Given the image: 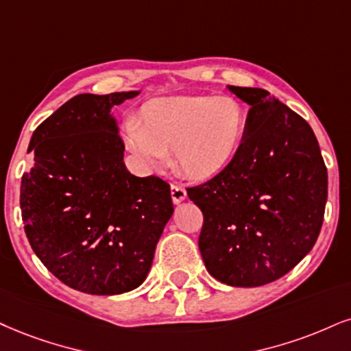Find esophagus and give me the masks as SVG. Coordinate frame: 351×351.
Here are the masks:
<instances>
[{
    "label": "esophagus",
    "instance_id": "esophagus-1",
    "mask_svg": "<svg viewBox=\"0 0 351 351\" xmlns=\"http://www.w3.org/2000/svg\"><path fill=\"white\" fill-rule=\"evenodd\" d=\"M171 197H172V202H174V203L184 202L185 197H187V190H185L182 185L172 184L171 185Z\"/></svg>",
    "mask_w": 351,
    "mask_h": 351
}]
</instances>
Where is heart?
Masks as SVG:
<instances>
[{"instance_id": "heart-1", "label": "heart", "mask_w": 351, "mask_h": 351, "mask_svg": "<svg viewBox=\"0 0 351 351\" xmlns=\"http://www.w3.org/2000/svg\"><path fill=\"white\" fill-rule=\"evenodd\" d=\"M249 117L244 104L231 96H177L148 101L138 123L128 122L123 141L148 166L172 162L190 179L221 174L239 154Z\"/></svg>"}]
</instances>
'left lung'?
<instances>
[{"label":"left lung","mask_w":351,"mask_h":351,"mask_svg":"<svg viewBox=\"0 0 351 351\" xmlns=\"http://www.w3.org/2000/svg\"><path fill=\"white\" fill-rule=\"evenodd\" d=\"M228 89L250 106L244 143L231 166L187 195L203 213L198 247L210 275L229 287H262L314 247L327 167L301 115L265 89Z\"/></svg>","instance_id":"obj_1"}]
</instances>
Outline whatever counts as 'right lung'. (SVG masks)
<instances>
[{"label": "right lung", "instance_id": "1", "mask_svg": "<svg viewBox=\"0 0 351 351\" xmlns=\"http://www.w3.org/2000/svg\"><path fill=\"white\" fill-rule=\"evenodd\" d=\"M138 90L77 94L43 120L21 182L30 247L56 278L88 295L140 287L174 213L171 185L130 174L114 106Z\"/></svg>", "mask_w": 351, "mask_h": 351}]
</instances>
